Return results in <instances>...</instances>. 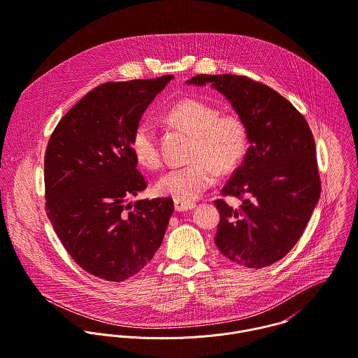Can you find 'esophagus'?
Returning <instances> with one entry per match:
<instances>
[{
	"label": "esophagus",
	"mask_w": 358,
	"mask_h": 358,
	"mask_svg": "<svg viewBox=\"0 0 358 358\" xmlns=\"http://www.w3.org/2000/svg\"><path fill=\"white\" fill-rule=\"evenodd\" d=\"M173 204H175V210H176L178 213L189 211V210H193V208L196 207L194 203H187V201H182V200H175Z\"/></svg>",
	"instance_id": "1"
}]
</instances>
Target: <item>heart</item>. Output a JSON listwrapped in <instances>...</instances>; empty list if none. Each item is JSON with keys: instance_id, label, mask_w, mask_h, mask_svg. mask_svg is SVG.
<instances>
[{"instance_id": "obj_1", "label": "heart", "mask_w": 358, "mask_h": 358, "mask_svg": "<svg viewBox=\"0 0 358 358\" xmlns=\"http://www.w3.org/2000/svg\"><path fill=\"white\" fill-rule=\"evenodd\" d=\"M171 124L193 134L190 164L166 171L155 183L161 196L193 201L211 187L218 176L234 171L245 154L248 134L243 120L197 99H185L173 104L165 114ZM130 147L138 164L148 169L161 165V148L155 126L151 120L136 124Z\"/></svg>"}]
</instances>
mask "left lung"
I'll return each instance as SVG.
<instances>
[{
  "instance_id": "1",
  "label": "left lung",
  "mask_w": 358,
  "mask_h": 358,
  "mask_svg": "<svg viewBox=\"0 0 358 358\" xmlns=\"http://www.w3.org/2000/svg\"><path fill=\"white\" fill-rule=\"evenodd\" d=\"M186 83H211L232 104L248 134L243 164L221 190L240 199V207L214 201L221 215L215 244L241 266L272 265L301 238L320 200L311 129L292 103L247 76L199 75Z\"/></svg>"
}]
</instances>
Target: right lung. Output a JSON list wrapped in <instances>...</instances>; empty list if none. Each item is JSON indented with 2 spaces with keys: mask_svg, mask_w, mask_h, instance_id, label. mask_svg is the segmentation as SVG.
Here are the masks:
<instances>
[{
  "mask_svg": "<svg viewBox=\"0 0 358 358\" xmlns=\"http://www.w3.org/2000/svg\"><path fill=\"white\" fill-rule=\"evenodd\" d=\"M173 79L108 82L89 92L54 129L44 157L45 211L66 251L89 273L123 282L162 243L171 197L137 200L147 182L130 147L143 113Z\"/></svg>",
  "mask_w": 358,
  "mask_h": 358,
  "instance_id": "1",
  "label": "right lung"
}]
</instances>
